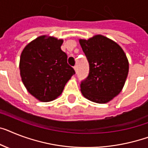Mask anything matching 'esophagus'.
Returning <instances> with one entry per match:
<instances>
[{"label":"esophagus","instance_id":"34e87169","mask_svg":"<svg viewBox=\"0 0 148 148\" xmlns=\"http://www.w3.org/2000/svg\"><path fill=\"white\" fill-rule=\"evenodd\" d=\"M74 69H75V73H77V69H78V67H77V66H74Z\"/></svg>","mask_w":148,"mask_h":148}]
</instances>
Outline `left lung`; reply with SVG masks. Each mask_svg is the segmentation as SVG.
Masks as SVG:
<instances>
[{
    "label": "left lung",
    "instance_id": "1",
    "mask_svg": "<svg viewBox=\"0 0 148 148\" xmlns=\"http://www.w3.org/2000/svg\"><path fill=\"white\" fill-rule=\"evenodd\" d=\"M79 43L89 64L88 75L81 82L83 96L95 103L109 102L123 89L129 73V61L116 42L95 35Z\"/></svg>",
    "mask_w": 148,
    "mask_h": 148
}]
</instances>
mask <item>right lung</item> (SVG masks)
I'll use <instances>...</instances> for the list:
<instances>
[{"mask_svg": "<svg viewBox=\"0 0 148 148\" xmlns=\"http://www.w3.org/2000/svg\"><path fill=\"white\" fill-rule=\"evenodd\" d=\"M63 40L43 35L23 49L19 61L22 81L29 93L48 102L62 94L65 85L75 73L61 50Z\"/></svg>", "mask_w": 148, "mask_h": 148, "instance_id": "add662e5", "label": "right lung"}]
</instances>
